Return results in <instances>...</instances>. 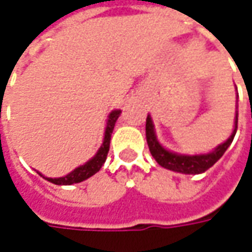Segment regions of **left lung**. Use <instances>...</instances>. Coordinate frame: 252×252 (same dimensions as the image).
<instances>
[{
	"mask_svg": "<svg viewBox=\"0 0 252 252\" xmlns=\"http://www.w3.org/2000/svg\"><path fill=\"white\" fill-rule=\"evenodd\" d=\"M237 114H236V124H234V131L230 135V138L224 143L219 145L213 152L208 155H198V156H183V155H176V153L169 152L167 149H164L160 146V143L158 142L153 124L151 117H146V141L149 151L155 158V160L160 164L164 169L173 170L177 173H184V174H199L204 173L208 169H211L216 161L223 156V153L227 151L230 143L233 142V138L237 131Z\"/></svg>",
	"mask_w": 252,
	"mask_h": 252,
	"instance_id": "left-lung-1",
	"label": "left lung"
}]
</instances>
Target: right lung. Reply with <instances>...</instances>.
Instances as JSON below:
<instances>
[{
    "mask_svg": "<svg viewBox=\"0 0 252 252\" xmlns=\"http://www.w3.org/2000/svg\"><path fill=\"white\" fill-rule=\"evenodd\" d=\"M120 110H116L113 111L109 116V121H107V126H106V132H104V141H103V145L99 149V152L96 153V156L91 159L88 163H85L83 166H79L78 169H75L74 171H71L69 174H66L65 177H60V178H47L44 177L46 180H48L50 183L53 184H57V186H71V184H76V183H81L86 178L92 177L93 174H96L103 163L106 161V158H107V153H109L110 149V139H111V132L114 129V126H116V121H117L118 116H120ZM41 176V174H40Z\"/></svg>",
    "mask_w": 252,
    "mask_h": 252,
    "instance_id": "1",
    "label": "right lung"
}]
</instances>
